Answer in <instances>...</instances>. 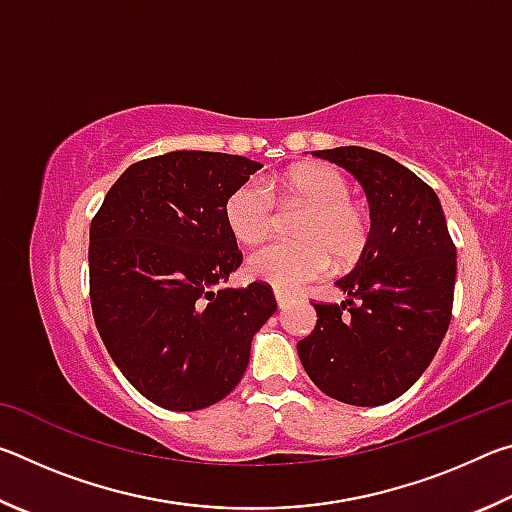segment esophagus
I'll use <instances>...</instances> for the list:
<instances>
[{
    "instance_id": "1",
    "label": "esophagus",
    "mask_w": 512,
    "mask_h": 512,
    "mask_svg": "<svg viewBox=\"0 0 512 512\" xmlns=\"http://www.w3.org/2000/svg\"><path fill=\"white\" fill-rule=\"evenodd\" d=\"M275 300H277V307H280V309H287L293 302L289 293H284V291H275Z\"/></svg>"
}]
</instances>
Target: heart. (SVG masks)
<instances>
[{"label":"heart","mask_w":512,"mask_h":512,"mask_svg":"<svg viewBox=\"0 0 512 512\" xmlns=\"http://www.w3.org/2000/svg\"><path fill=\"white\" fill-rule=\"evenodd\" d=\"M284 207H305L296 225V244H271L248 257L246 271L253 280L284 291H298L323 275L329 262L350 266L366 253L370 216L352 201V185L329 164H302L268 180L248 178L223 205L230 235L239 244L255 246L277 225L273 194Z\"/></svg>","instance_id":"1"}]
</instances>
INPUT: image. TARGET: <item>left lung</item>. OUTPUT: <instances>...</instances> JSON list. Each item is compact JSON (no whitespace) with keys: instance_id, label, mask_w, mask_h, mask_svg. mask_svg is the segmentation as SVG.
<instances>
[{"instance_id":"obj_1","label":"left lung","mask_w":512,"mask_h":512,"mask_svg":"<svg viewBox=\"0 0 512 512\" xmlns=\"http://www.w3.org/2000/svg\"><path fill=\"white\" fill-rule=\"evenodd\" d=\"M316 158L348 169L370 203V241L336 282L348 300L314 302L298 343L309 379L334 400L379 406L415 384L452 320L456 246L433 189L384 153L339 146Z\"/></svg>"}]
</instances>
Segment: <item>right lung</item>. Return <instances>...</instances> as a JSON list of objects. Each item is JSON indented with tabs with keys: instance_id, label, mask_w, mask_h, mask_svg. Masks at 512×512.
<instances>
[{
	"instance_id": "add662e5",
	"label": "right lung",
	"mask_w": 512,
	"mask_h": 512,
	"mask_svg": "<svg viewBox=\"0 0 512 512\" xmlns=\"http://www.w3.org/2000/svg\"><path fill=\"white\" fill-rule=\"evenodd\" d=\"M262 164L173 151L128 167L90 223V302L99 336L135 391L169 411L223 400L250 341L275 314L271 284L221 289L241 250L223 205Z\"/></svg>"
}]
</instances>
